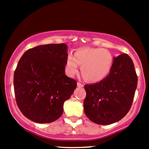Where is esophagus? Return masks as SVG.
<instances>
[{
	"label": "esophagus",
	"mask_w": 149,
	"mask_h": 149,
	"mask_svg": "<svg viewBox=\"0 0 149 149\" xmlns=\"http://www.w3.org/2000/svg\"><path fill=\"white\" fill-rule=\"evenodd\" d=\"M77 86H79V87H83V86H84V84L81 83V82H78V83H77Z\"/></svg>",
	"instance_id": "esophagus-1"
}]
</instances>
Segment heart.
<instances>
[{
	"label": "heart",
	"instance_id": "b5f03b06",
	"mask_svg": "<svg viewBox=\"0 0 149 149\" xmlns=\"http://www.w3.org/2000/svg\"><path fill=\"white\" fill-rule=\"evenodd\" d=\"M114 63L112 52L107 49L98 47H82L69 54L66 59V69L69 76L78 71L79 65L85 80L96 83L103 80L109 75Z\"/></svg>",
	"mask_w": 149,
	"mask_h": 149
}]
</instances>
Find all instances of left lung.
<instances>
[{
    "instance_id": "obj_1",
    "label": "left lung",
    "mask_w": 149,
    "mask_h": 149,
    "mask_svg": "<svg viewBox=\"0 0 149 149\" xmlns=\"http://www.w3.org/2000/svg\"><path fill=\"white\" fill-rule=\"evenodd\" d=\"M138 84L133 62L127 54L114 58L109 75L94 84H86L84 112L93 123L110 125L120 120L131 107Z\"/></svg>"
}]
</instances>
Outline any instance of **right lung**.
Wrapping results in <instances>:
<instances>
[{"mask_svg":"<svg viewBox=\"0 0 149 149\" xmlns=\"http://www.w3.org/2000/svg\"><path fill=\"white\" fill-rule=\"evenodd\" d=\"M68 47L49 44L26 50L13 76L16 104L24 115L37 123L55 121L76 89V80L65 73Z\"/></svg>","mask_w":149,"mask_h":149,"instance_id":"right-lung-1","label":"right lung"}]
</instances>
